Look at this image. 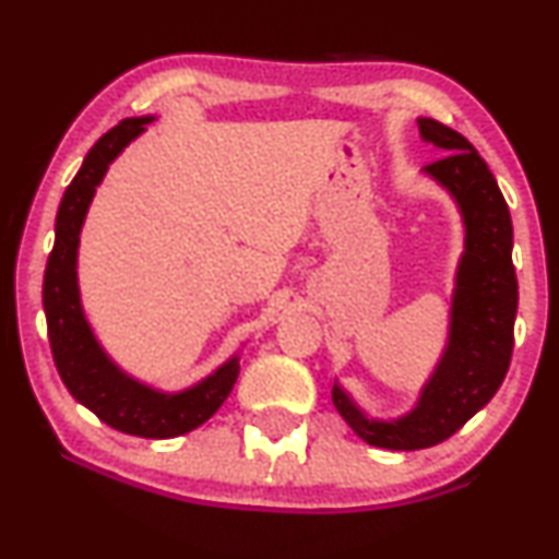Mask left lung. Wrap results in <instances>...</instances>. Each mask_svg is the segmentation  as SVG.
<instances>
[{
  "label": "left lung",
  "instance_id": "obj_1",
  "mask_svg": "<svg viewBox=\"0 0 559 559\" xmlns=\"http://www.w3.org/2000/svg\"><path fill=\"white\" fill-rule=\"evenodd\" d=\"M425 143L445 156L425 166L459 205L463 252L455 267L448 341L412 412L374 419L338 380L333 403L361 440L385 450H421L448 440L487 406L506 380L513 354L518 281L513 267V221L500 187L461 132L416 119Z\"/></svg>",
  "mask_w": 559,
  "mask_h": 559
}]
</instances>
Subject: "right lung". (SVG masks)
Wrapping results in <instances>:
<instances>
[{
	"instance_id": "add662e5",
	"label": "right lung",
	"mask_w": 559,
	"mask_h": 559,
	"mask_svg": "<svg viewBox=\"0 0 559 559\" xmlns=\"http://www.w3.org/2000/svg\"><path fill=\"white\" fill-rule=\"evenodd\" d=\"M153 119L156 117L122 119L87 151L83 166L67 187L53 224V250L44 273V312L53 365L72 399L119 432L166 440L192 432L218 412L239 378V354L177 393L140 382L100 346L85 318L78 284L80 231L87 207L96 198V187L104 181L114 158L140 138Z\"/></svg>"
}]
</instances>
